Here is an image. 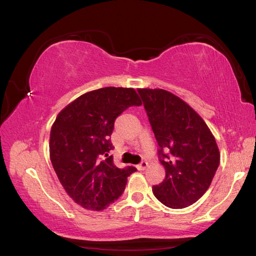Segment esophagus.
Returning <instances> with one entry per match:
<instances>
[{
  "instance_id": "obj_1",
  "label": "esophagus",
  "mask_w": 256,
  "mask_h": 256,
  "mask_svg": "<svg viewBox=\"0 0 256 256\" xmlns=\"http://www.w3.org/2000/svg\"><path fill=\"white\" fill-rule=\"evenodd\" d=\"M148 166V163L146 162V160H142V162L140 164L137 165V168L140 170V171H144V170Z\"/></svg>"
}]
</instances>
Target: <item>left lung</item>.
<instances>
[{"label": "left lung", "mask_w": 256, "mask_h": 256, "mask_svg": "<svg viewBox=\"0 0 256 256\" xmlns=\"http://www.w3.org/2000/svg\"><path fill=\"white\" fill-rule=\"evenodd\" d=\"M137 91L165 168L164 181L153 186V194L168 208H186L212 184L220 160L216 140L204 119L182 98L162 88Z\"/></svg>", "instance_id": "1"}]
</instances>
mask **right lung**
Segmentation results:
<instances>
[{
    "label": "right lung",
    "instance_id": "right-lung-1",
    "mask_svg": "<svg viewBox=\"0 0 256 256\" xmlns=\"http://www.w3.org/2000/svg\"><path fill=\"white\" fill-rule=\"evenodd\" d=\"M140 104L134 88L109 86L83 94L58 114L50 130V160L67 194L83 208H106L137 171L116 168L108 153L114 148L109 137L116 116Z\"/></svg>",
    "mask_w": 256,
    "mask_h": 256
}]
</instances>
